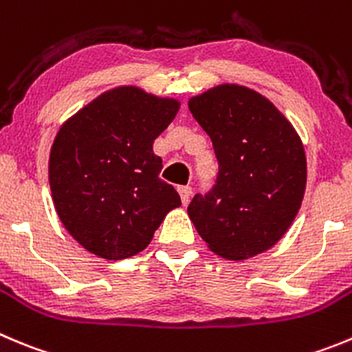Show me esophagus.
Instances as JSON below:
<instances>
[{
    "instance_id": "34e87169",
    "label": "esophagus",
    "mask_w": 352,
    "mask_h": 352,
    "mask_svg": "<svg viewBox=\"0 0 352 352\" xmlns=\"http://www.w3.org/2000/svg\"><path fill=\"white\" fill-rule=\"evenodd\" d=\"M179 195H180V199H182L184 205H187V203L191 201L192 189L189 186H180L179 187Z\"/></svg>"
}]
</instances>
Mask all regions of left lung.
I'll use <instances>...</instances> for the list:
<instances>
[{
	"instance_id": "1",
	"label": "left lung",
	"mask_w": 352,
	"mask_h": 352,
	"mask_svg": "<svg viewBox=\"0 0 352 352\" xmlns=\"http://www.w3.org/2000/svg\"><path fill=\"white\" fill-rule=\"evenodd\" d=\"M219 161L213 187L187 206L208 248L231 261L269 250L300 208L307 166L300 137L274 104L239 85L189 100Z\"/></svg>"
}]
</instances>
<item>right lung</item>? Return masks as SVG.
<instances>
[{"instance_id": "add662e5", "label": "right lung", "mask_w": 352, "mask_h": 352, "mask_svg": "<svg viewBox=\"0 0 352 352\" xmlns=\"http://www.w3.org/2000/svg\"><path fill=\"white\" fill-rule=\"evenodd\" d=\"M177 111L175 98L120 87L62 124L48 166L52 196L64 228L88 252L107 261L139 254L180 206L153 153Z\"/></svg>"}]
</instances>
